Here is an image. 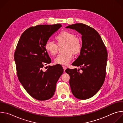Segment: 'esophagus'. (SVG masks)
Here are the masks:
<instances>
[{
	"label": "esophagus",
	"instance_id": "34e87169",
	"mask_svg": "<svg viewBox=\"0 0 123 123\" xmlns=\"http://www.w3.org/2000/svg\"><path fill=\"white\" fill-rule=\"evenodd\" d=\"M62 67H63V69H64V71L65 72V70H66V68H67V67H66V66H63Z\"/></svg>",
	"mask_w": 123,
	"mask_h": 123
}]
</instances>
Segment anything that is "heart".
Here are the masks:
<instances>
[{
	"instance_id": "heart-1",
	"label": "heart",
	"mask_w": 123,
	"mask_h": 123,
	"mask_svg": "<svg viewBox=\"0 0 123 123\" xmlns=\"http://www.w3.org/2000/svg\"><path fill=\"white\" fill-rule=\"evenodd\" d=\"M58 46L65 44L64 53L60 54L55 59L56 64L67 65L73 57V54L78 55L82 49V44L80 39L76 37V35L69 31H63L58 33L55 37ZM46 51L51 55H55L58 51V46L54 42L48 41L45 45Z\"/></svg>"
}]
</instances>
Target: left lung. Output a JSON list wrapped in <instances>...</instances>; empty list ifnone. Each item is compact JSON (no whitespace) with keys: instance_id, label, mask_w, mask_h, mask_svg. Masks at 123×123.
Wrapping results in <instances>:
<instances>
[{"instance_id":"8db88e82","label":"left lung","mask_w":123,"mask_h":123,"mask_svg":"<svg viewBox=\"0 0 123 123\" xmlns=\"http://www.w3.org/2000/svg\"><path fill=\"white\" fill-rule=\"evenodd\" d=\"M75 30L82 35V49L80 55L72 64L80 67L67 68L70 86L77 98L85 100L93 96L102 87L106 77L108 52L99 33L93 28L82 23L66 27Z\"/></svg>"}]
</instances>
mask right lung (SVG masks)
I'll return each mask as SVG.
<instances>
[{
  "instance_id": "right-lung-1",
  "label": "right lung",
  "mask_w": 123,
  "mask_h": 123,
  "mask_svg": "<svg viewBox=\"0 0 123 123\" xmlns=\"http://www.w3.org/2000/svg\"><path fill=\"white\" fill-rule=\"evenodd\" d=\"M61 24L40 25L31 27L22 34L14 54L17 74L27 92L33 98L47 100L55 94L56 84L64 70L60 65H45L51 62L45 45Z\"/></svg>"
}]
</instances>
